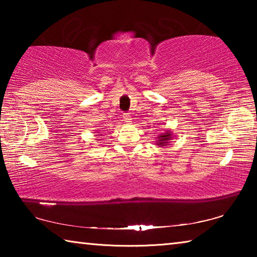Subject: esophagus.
<instances>
[{
  "label": "esophagus",
  "instance_id": "1",
  "mask_svg": "<svg viewBox=\"0 0 257 257\" xmlns=\"http://www.w3.org/2000/svg\"><path fill=\"white\" fill-rule=\"evenodd\" d=\"M123 121L124 122H132V118H130V115L128 113H123Z\"/></svg>",
  "mask_w": 257,
  "mask_h": 257
}]
</instances>
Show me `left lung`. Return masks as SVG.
<instances>
[{
	"label": "left lung",
	"instance_id": "left-lung-1",
	"mask_svg": "<svg viewBox=\"0 0 257 257\" xmlns=\"http://www.w3.org/2000/svg\"><path fill=\"white\" fill-rule=\"evenodd\" d=\"M171 138H172V135L170 132H165L164 134H161V136H159L158 145L159 146H167L168 143L171 141Z\"/></svg>",
	"mask_w": 257,
	"mask_h": 257
}]
</instances>
